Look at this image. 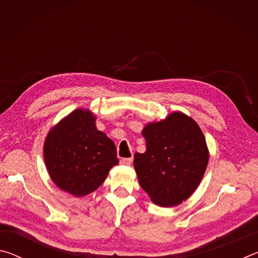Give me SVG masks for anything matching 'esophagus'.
<instances>
[{"instance_id":"obj_1","label":"esophagus","mask_w":258,"mask_h":258,"mask_svg":"<svg viewBox=\"0 0 258 258\" xmlns=\"http://www.w3.org/2000/svg\"><path fill=\"white\" fill-rule=\"evenodd\" d=\"M133 161V158H123L120 160V164L121 165H126V166H130L131 164H132Z\"/></svg>"}]
</instances>
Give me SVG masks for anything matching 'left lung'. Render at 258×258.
Returning <instances> with one entry per match:
<instances>
[{
  "label": "left lung",
  "mask_w": 258,
  "mask_h": 258,
  "mask_svg": "<svg viewBox=\"0 0 258 258\" xmlns=\"http://www.w3.org/2000/svg\"><path fill=\"white\" fill-rule=\"evenodd\" d=\"M145 154L135 152L134 168L139 183L152 202L176 206L190 197L204 176L208 149L202 130L182 112L148 124L142 131Z\"/></svg>",
  "instance_id": "1"
}]
</instances>
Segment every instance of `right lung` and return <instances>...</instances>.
Instances as JSON below:
<instances>
[{
	"label": "right lung",
	"mask_w": 258,
	"mask_h": 258,
	"mask_svg": "<svg viewBox=\"0 0 258 258\" xmlns=\"http://www.w3.org/2000/svg\"><path fill=\"white\" fill-rule=\"evenodd\" d=\"M44 160L56 186L75 197L97 190L119 161L112 140L98 131L92 112L82 109L74 110L50 131Z\"/></svg>",
	"instance_id": "right-lung-1"
}]
</instances>
